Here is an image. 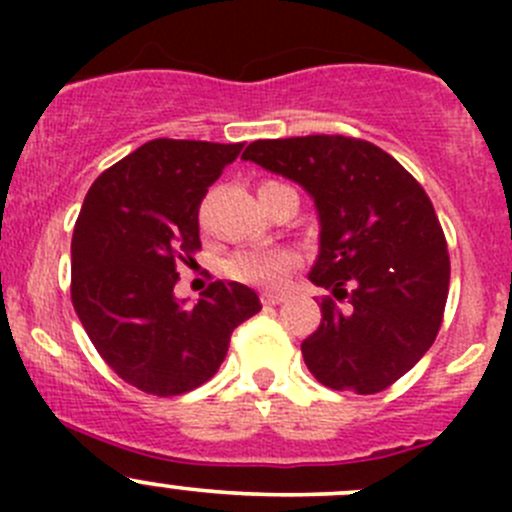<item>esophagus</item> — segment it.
I'll return each mask as SVG.
<instances>
[{"label":"esophagus","mask_w":512,"mask_h":512,"mask_svg":"<svg viewBox=\"0 0 512 512\" xmlns=\"http://www.w3.org/2000/svg\"><path fill=\"white\" fill-rule=\"evenodd\" d=\"M260 299H262V304H265V307H277V304L285 302V294H282V292H262Z\"/></svg>","instance_id":"esophagus-1"}]
</instances>
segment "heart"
<instances>
[{
	"label": "heart",
	"instance_id": "heart-1",
	"mask_svg": "<svg viewBox=\"0 0 512 512\" xmlns=\"http://www.w3.org/2000/svg\"><path fill=\"white\" fill-rule=\"evenodd\" d=\"M294 267H297V255L292 250H285V247L242 250L227 262V272L235 280L265 289H280Z\"/></svg>",
	"mask_w": 512,
	"mask_h": 512
}]
</instances>
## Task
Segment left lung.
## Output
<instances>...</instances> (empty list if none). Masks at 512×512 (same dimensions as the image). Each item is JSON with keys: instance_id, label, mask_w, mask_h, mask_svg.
Returning a JSON list of instances; mask_svg holds the SVG:
<instances>
[{"instance_id": "left-lung-1", "label": "left lung", "mask_w": 512, "mask_h": 512, "mask_svg": "<svg viewBox=\"0 0 512 512\" xmlns=\"http://www.w3.org/2000/svg\"><path fill=\"white\" fill-rule=\"evenodd\" d=\"M242 158L302 185L317 208L309 280L332 297L302 342L307 369L329 389L384 391L428 352L446 307L451 262L426 190L359 138L255 141Z\"/></svg>"}]
</instances>
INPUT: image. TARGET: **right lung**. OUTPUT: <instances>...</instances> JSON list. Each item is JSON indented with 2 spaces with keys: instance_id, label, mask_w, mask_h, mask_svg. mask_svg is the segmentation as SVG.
Returning a JSON list of instances; mask_svg holds the SVG:
<instances>
[{
  "instance_id": "add662e5",
  "label": "right lung",
  "mask_w": 512,
  "mask_h": 512,
  "mask_svg": "<svg viewBox=\"0 0 512 512\" xmlns=\"http://www.w3.org/2000/svg\"><path fill=\"white\" fill-rule=\"evenodd\" d=\"M245 143L156 138L103 170L71 240V302L108 366L136 389L178 396L218 374L230 334L262 309L255 289L213 282L175 297L200 250L198 208Z\"/></svg>"
}]
</instances>
